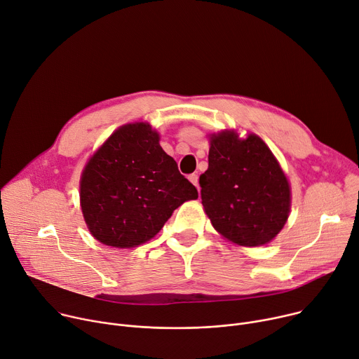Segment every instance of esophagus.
<instances>
[{
    "mask_svg": "<svg viewBox=\"0 0 359 359\" xmlns=\"http://www.w3.org/2000/svg\"><path fill=\"white\" fill-rule=\"evenodd\" d=\"M189 180L194 184V186H199V176L198 175H194V173H191V175H189Z\"/></svg>",
    "mask_w": 359,
    "mask_h": 359,
    "instance_id": "obj_1",
    "label": "esophagus"
}]
</instances>
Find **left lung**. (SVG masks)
Masks as SVG:
<instances>
[{"mask_svg":"<svg viewBox=\"0 0 359 359\" xmlns=\"http://www.w3.org/2000/svg\"><path fill=\"white\" fill-rule=\"evenodd\" d=\"M202 205L215 229L242 246L271 242L290 209L289 183L268 146L232 132L210 139L209 168L201 176Z\"/></svg>","mask_w":359,"mask_h":359,"instance_id":"8db88e82","label":"left lung"}]
</instances>
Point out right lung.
<instances>
[{
    "label": "right lung",
    "instance_id": "add662e5",
    "mask_svg": "<svg viewBox=\"0 0 359 359\" xmlns=\"http://www.w3.org/2000/svg\"><path fill=\"white\" fill-rule=\"evenodd\" d=\"M198 199L194 187L163 151L146 123L114 132L83 172L81 210L91 235L104 245L133 248L150 241L173 210Z\"/></svg>",
    "mask_w": 359,
    "mask_h": 359
}]
</instances>
